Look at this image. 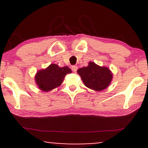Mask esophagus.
I'll use <instances>...</instances> for the list:
<instances>
[{
    "label": "esophagus",
    "instance_id": "1",
    "mask_svg": "<svg viewBox=\"0 0 148 148\" xmlns=\"http://www.w3.org/2000/svg\"><path fill=\"white\" fill-rule=\"evenodd\" d=\"M71 69H72V71H73L75 73V72L77 71V66H76V65H73V66H72Z\"/></svg>",
    "mask_w": 148,
    "mask_h": 148
}]
</instances>
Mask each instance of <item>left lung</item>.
<instances>
[{
  "label": "left lung",
  "instance_id": "obj_1",
  "mask_svg": "<svg viewBox=\"0 0 148 148\" xmlns=\"http://www.w3.org/2000/svg\"><path fill=\"white\" fill-rule=\"evenodd\" d=\"M77 73L85 86L98 92L106 89L112 78V74L108 68L97 65L93 62H89L88 66L79 69Z\"/></svg>",
  "mask_w": 148,
  "mask_h": 148
}]
</instances>
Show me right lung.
Masks as SVG:
<instances>
[{
    "instance_id": "obj_1",
    "label": "right lung",
    "mask_w": 148,
    "mask_h": 148,
    "mask_svg": "<svg viewBox=\"0 0 148 148\" xmlns=\"http://www.w3.org/2000/svg\"><path fill=\"white\" fill-rule=\"evenodd\" d=\"M67 66L59 67L57 64H51L46 69L39 71L36 75V82L40 90L48 92L61 85L67 73H71Z\"/></svg>"
}]
</instances>
